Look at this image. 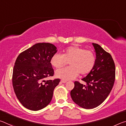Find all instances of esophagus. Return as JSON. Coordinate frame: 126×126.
Returning a JSON list of instances; mask_svg holds the SVG:
<instances>
[{"label": "esophagus", "mask_w": 126, "mask_h": 126, "mask_svg": "<svg viewBox=\"0 0 126 126\" xmlns=\"http://www.w3.org/2000/svg\"><path fill=\"white\" fill-rule=\"evenodd\" d=\"M61 82L62 83H65L67 82V80H63V79H62L61 80Z\"/></svg>", "instance_id": "esophagus-1"}]
</instances>
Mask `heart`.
Returning <instances> with one entry per match:
<instances>
[{
    "instance_id": "obj_1",
    "label": "heart",
    "mask_w": 126,
    "mask_h": 126,
    "mask_svg": "<svg viewBox=\"0 0 126 126\" xmlns=\"http://www.w3.org/2000/svg\"><path fill=\"white\" fill-rule=\"evenodd\" d=\"M69 62L70 67L57 70L55 75L59 78L67 80L73 79L79 74H88L93 69L95 57L90 50L77 46L69 47L63 51V54L55 53L51 58L52 65L57 68L63 67Z\"/></svg>"
}]
</instances>
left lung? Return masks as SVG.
Listing matches in <instances>:
<instances>
[{"instance_id": "left-lung-1", "label": "left lung", "mask_w": 126, "mask_h": 126, "mask_svg": "<svg viewBox=\"0 0 126 126\" xmlns=\"http://www.w3.org/2000/svg\"><path fill=\"white\" fill-rule=\"evenodd\" d=\"M96 58L93 69L82 79L84 85L74 82L71 96L74 103L85 109H92L103 103L113 86L115 64L110 53L98 44L93 43Z\"/></svg>"}]
</instances>
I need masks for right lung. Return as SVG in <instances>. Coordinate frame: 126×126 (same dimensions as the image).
Listing matches in <instances>:
<instances>
[{
    "mask_svg": "<svg viewBox=\"0 0 126 126\" xmlns=\"http://www.w3.org/2000/svg\"><path fill=\"white\" fill-rule=\"evenodd\" d=\"M49 43H39L18 55L13 72V86L16 97L30 110H38L52 101L53 91L60 79L46 80L54 74L50 61L57 52Z\"/></svg>",
    "mask_w": 126,
    "mask_h": 126,
    "instance_id": "right-lung-1",
    "label": "right lung"
}]
</instances>
